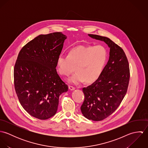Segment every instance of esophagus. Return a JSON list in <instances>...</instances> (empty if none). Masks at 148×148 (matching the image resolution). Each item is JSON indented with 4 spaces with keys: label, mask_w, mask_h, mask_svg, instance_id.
Here are the masks:
<instances>
[{
    "label": "esophagus",
    "mask_w": 148,
    "mask_h": 148,
    "mask_svg": "<svg viewBox=\"0 0 148 148\" xmlns=\"http://www.w3.org/2000/svg\"><path fill=\"white\" fill-rule=\"evenodd\" d=\"M75 89V88L74 86H71V85H69V90H74Z\"/></svg>",
    "instance_id": "esophagus-1"
}]
</instances>
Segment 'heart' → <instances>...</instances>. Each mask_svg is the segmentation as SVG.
<instances>
[{"label": "heart", "mask_w": 148, "mask_h": 148, "mask_svg": "<svg viewBox=\"0 0 148 148\" xmlns=\"http://www.w3.org/2000/svg\"><path fill=\"white\" fill-rule=\"evenodd\" d=\"M108 59V52L103 45H80L71 49L68 55L60 54L57 64L59 73L64 76L77 72L68 79L77 85L86 80L88 83L97 81L101 76Z\"/></svg>", "instance_id": "heart-1"}]
</instances>
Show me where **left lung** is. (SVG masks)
<instances>
[{"instance_id": "8db88e82", "label": "left lung", "mask_w": 148, "mask_h": 148, "mask_svg": "<svg viewBox=\"0 0 148 148\" xmlns=\"http://www.w3.org/2000/svg\"><path fill=\"white\" fill-rule=\"evenodd\" d=\"M89 36L106 42L110 48L109 58L100 77L83 88L84 101L82 114L88 120L101 121L112 114L127 93L130 78L129 65L123 49L109 38L97 35Z\"/></svg>"}]
</instances>
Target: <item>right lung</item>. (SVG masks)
I'll list each match as a JSON object with an SVG mask.
<instances>
[{"mask_svg": "<svg viewBox=\"0 0 148 148\" xmlns=\"http://www.w3.org/2000/svg\"><path fill=\"white\" fill-rule=\"evenodd\" d=\"M66 39L62 32L40 35L21 48L15 64L14 86L19 102L38 119L54 116L60 95L68 91L56 69Z\"/></svg>", "mask_w": 148, "mask_h": 148, "instance_id": "right-lung-1", "label": "right lung"}]
</instances>
